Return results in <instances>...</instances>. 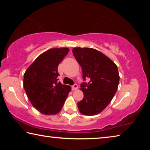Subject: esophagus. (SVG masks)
<instances>
[{
	"label": "esophagus",
	"instance_id": "esophagus-1",
	"mask_svg": "<svg viewBox=\"0 0 150 150\" xmlns=\"http://www.w3.org/2000/svg\"><path fill=\"white\" fill-rule=\"evenodd\" d=\"M71 87H72V90L73 91H76L78 88V86H77V85L75 84L74 85H73Z\"/></svg>",
	"mask_w": 150,
	"mask_h": 150
}]
</instances>
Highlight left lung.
Wrapping results in <instances>:
<instances>
[{
	"mask_svg": "<svg viewBox=\"0 0 150 150\" xmlns=\"http://www.w3.org/2000/svg\"><path fill=\"white\" fill-rule=\"evenodd\" d=\"M72 51L82 68L83 78L89 79L87 84L81 85L84 98L77 104L79 110L83 115H98L109 105L118 89L120 76L117 66L93 48L77 47Z\"/></svg>",
	"mask_w": 150,
	"mask_h": 150,
	"instance_id": "obj_1",
	"label": "left lung"
}]
</instances>
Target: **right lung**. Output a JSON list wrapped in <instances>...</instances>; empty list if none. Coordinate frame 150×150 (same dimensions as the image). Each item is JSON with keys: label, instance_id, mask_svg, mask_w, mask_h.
I'll list each match as a JSON object with an SVG mask.
<instances>
[{"label": "right lung", "instance_id": "right-lung-1", "mask_svg": "<svg viewBox=\"0 0 150 150\" xmlns=\"http://www.w3.org/2000/svg\"><path fill=\"white\" fill-rule=\"evenodd\" d=\"M67 47L52 48L40 54L26 69L23 85L32 106L46 115L62 110L71 91L69 85L57 82V67L69 52Z\"/></svg>", "mask_w": 150, "mask_h": 150}]
</instances>
